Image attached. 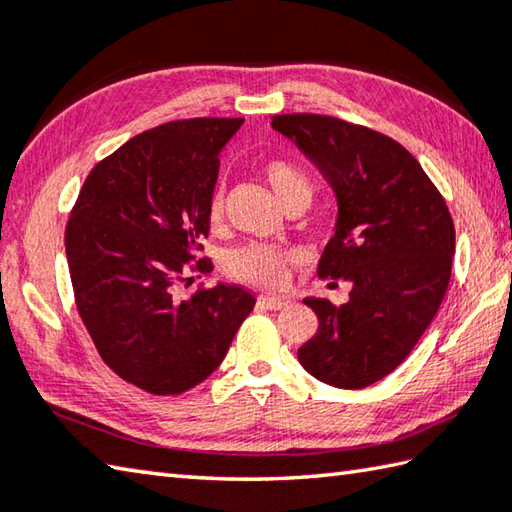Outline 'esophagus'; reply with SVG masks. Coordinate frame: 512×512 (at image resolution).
Masks as SVG:
<instances>
[{
    "instance_id": "34e87169",
    "label": "esophagus",
    "mask_w": 512,
    "mask_h": 512,
    "mask_svg": "<svg viewBox=\"0 0 512 512\" xmlns=\"http://www.w3.org/2000/svg\"><path fill=\"white\" fill-rule=\"evenodd\" d=\"M258 303L267 307V310H283V307L289 305V298L285 296H269V294H263L258 296Z\"/></svg>"
}]
</instances>
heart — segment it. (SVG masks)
<instances>
[{
    "mask_svg": "<svg viewBox=\"0 0 512 512\" xmlns=\"http://www.w3.org/2000/svg\"><path fill=\"white\" fill-rule=\"evenodd\" d=\"M265 178L276 198L281 200V205H287V202L292 200L312 198V180L301 167H296L294 162L272 160L265 167ZM220 216H223V198H220L216 191L209 200V223L216 225ZM287 263L289 254L283 252V249L263 243H249L229 254L227 269L231 276L243 283L260 287H278L283 285L287 278Z\"/></svg>",
    "mask_w": 512,
    "mask_h": 512,
    "instance_id": "1",
    "label": "heart"
}]
</instances>
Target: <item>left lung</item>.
Returning <instances> with one entry per match:
<instances>
[{
    "label": "left lung",
    "instance_id": "obj_1",
    "mask_svg": "<svg viewBox=\"0 0 512 512\" xmlns=\"http://www.w3.org/2000/svg\"><path fill=\"white\" fill-rule=\"evenodd\" d=\"M272 129L321 171L336 198L334 236L318 276L352 285L350 301L305 298L318 332L298 361L314 379L359 390L399 368L448 289L455 225L417 158L372 129L294 113Z\"/></svg>",
    "mask_w": 512,
    "mask_h": 512
}]
</instances>
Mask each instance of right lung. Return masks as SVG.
<instances>
[{"label": "right lung", "mask_w": 512, "mask_h": 512, "mask_svg": "<svg viewBox=\"0 0 512 512\" xmlns=\"http://www.w3.org/2000/svg\"><path fill=\"white\" fill-rule=\"evenodd\" d=\"M243 118L144 131L93 167L66 225L77 312L109 368L153 394H180L223 363L256 298L216 283L176 296L209 234L220 151ZM198 269L209 272L207 258Z\"/></svg>", "instance_id": "1"}]
</instances>
